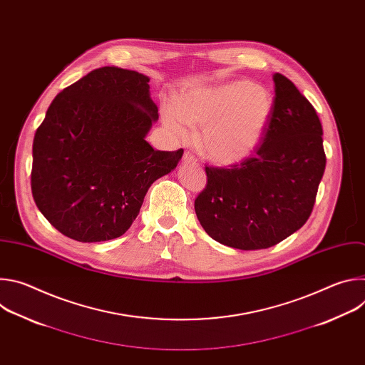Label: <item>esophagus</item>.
Returning a JSON list of instances; mask_svg holds the SVG:
<instances>
[{"mask_svg":"<svg viewBox=\"0 0 365 365\" xmlns=\"http://www.w3.org/2000/svg\"><path fill=\"white\" fill-rule=\"evenodd\" d=\"M183 162L185 163H196V158L190 151H185L183 154Z\"/></svg>","mask_w":365,"mask_h":365,"instance_id":"1","label":"esophagus"}]
</instances>
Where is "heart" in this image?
<instances>
[{
    "instance_id": "heart-1",
    "label": "heart",
    "mask_w": 365,
    "mask_h": 365,
    "mask_svg": "<svg viewBox=\"0 0 365 365\" xmlns=\"http://www.w3.org/2000/svg\"><path fill=\"white\" fill-rule=\"evenodd\" d=\"M273 114V96L262 85L234 81L186 93L163 111L165 125L186 138L187 124L202 127L207 158L238 163L262 144Z\"/></svg>"
}]
</instances>
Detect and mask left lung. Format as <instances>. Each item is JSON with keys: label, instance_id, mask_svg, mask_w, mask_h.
Here are the masks:
<instances>
[{"label": "left lung", "instance_id": "obj_1", "mask_svg": "<svg viewBox=\"0 0 365 365\" xmlns=\"http://www.w3.org/2000/svg\"><path fill=\"white\" fill-rule=\"evenodd\" d=\"M273 114L254 155L231 168H205L195 212L206 234L238 250L269 248L304 225L325 172L322 124L282 73L273 75Z\"/></svg>", "mask_w": 365, "mask_h": 365}]
</instances>
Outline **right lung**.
I'll list each match as a JSON object with an SVG mask.
<instances>
[{
    "label": "right lung",
    "instance_id": "right-lung-1",
    "mask_svg": "<svg viewBox=\"0 0 365 365\" xmlns=\"http://www.w3.org/2000/svg\"><path fill=\"white\" fill-rule=\"evenodd\" d=\"M148 76L103 66L65 88L34 134L31 192L38 211L81 242L121 237L153 182L183 150H154L145 135L159 118Z\"/></svg>",
    "mask_w": 365,
    "mask_h": 365
}]
</instances>
